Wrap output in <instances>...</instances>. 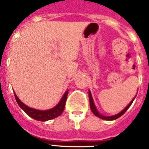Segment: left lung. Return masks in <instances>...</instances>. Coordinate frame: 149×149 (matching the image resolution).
I'll list each match as a JSON object with an SVG mask.
<instances>
[{
  "instance_id": "1",
  "label": "left lung",
  "mask_w": 149,
  "mask_h": 149,
  "mask_svg": "<svg viewBox=\"0 0 149 149\" xmlns=\"http://www.w3.org/2000/svg\"><path fill=\"white\" fill-rule=\"evenodd\" d=\"M89 97H90V105H91V111H92V112L93 113V114L95 116H97V117H98V118H101V119H104V120H115V119H118V118H120V116H122L124 113L126 112V111H127V109L129 108L130 106L132 105V104L133 103V101H134V99L132 100V101L130 102V104L127 105L126 107H125L124 110H123L121 112H120L119 113H118V114H116V115H113V116H110V117H106V116H104V115H101L100 113L98 112L97 111V109H96V107L95 105H94V103H93V97H92V95H91V93L89 91Z\"/></svg>"
}]
</instances>
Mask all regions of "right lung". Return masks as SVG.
<instances>
[{"instance_id":"1","label":"right lung","mask_w":149,"mask_h":149,"mask_svg":"<svg viewBox=\"0 0 149 149\" xmlns=\"http://www.w3.org/2000/svg\"><path fill=\"white\" fill-rule=\"evenodd\" d=\"M68 93L69 92L67 91L65 93V94L63 95V98L61 99L59 103L55 107L49 109V110H47V111H38V110H36V109L29 107L23 104L18 99V97L15 94V93H15V97L16 99V101L18 104L19 107L28 115L30 116L31 118H32L35 120H40V121H45V120H51V119L56 118L57 117H58L59 115H61V113H63V111H64V108H65Z\"/></svg>"}]
</instances>
